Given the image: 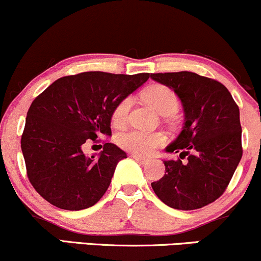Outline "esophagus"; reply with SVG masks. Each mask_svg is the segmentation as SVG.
<instances>
[{
	"label": "esophagus",
	"mask_w": 261,
	"mask_h": 261,
	"mask_svg": "<svg viewBox=\"0 0 261 261\" xmlns=\"http://www.w3.org/2000/svg\"><path fill=\"white\" fill-rule=\"evenodd\" d=\"M132 158H133L136 161L140 162V164H148V162H149L148 159L142 158V156H138V155H134V154H132Z\"/></svg>",
	"instance_id": "1"
}]
</instances>
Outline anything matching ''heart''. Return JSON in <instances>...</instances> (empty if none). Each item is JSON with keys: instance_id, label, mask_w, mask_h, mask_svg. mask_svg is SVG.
<instances>
[{"instance_id": "heart-1", "label": "heart", "mask_w": 261, "mask_h": 261, "mask_svg": "<svg viewBox=\"0 0 261 261\" xmlns=\"http://www.w3.org/2000/svg\"><path fill=\"white\" fill-rule=\"evenodd\" d=\"M143 99L161 115H172L178 110L179 100L170 87L152 84L143 91ZM132 101L129 97L122 99L113 109L111 122L115 127H122L127 122ZM116 142L122 149L138 156H149L166 142V136L161 132H146L132 129L119 133Z\"/></svg>"}]
</instances>
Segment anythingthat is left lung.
<instances>
[{
  "instance_id": "1",
  "label": "left lung",
  "mask_w": 261,
  "mask_h": 261,
  "mask_svg": "<svg viewBox=\"0 0 261 261\" xmlns=\"http://www.w3.org/2000/svg\"><path fill=\"white\" fill-rule=\"evenodd\" d=\"M152 79L178 95L185 127L167 152L187 160L164 161L161 179L151 183L161 201L177 210H195L219 199L240 164V109L222 83L193 72L151 73Z\"/></svg>"
}]
</instances>
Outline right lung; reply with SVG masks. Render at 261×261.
Returning a JSON list of instances; mask_svg holds the SVG:
<instances>
[{"instance_id": "right-lung-1", "label": "right lung", "mask_w": 261, "mask_h": 261, "mask_svg": "<svg viewBox=\"0 0 261 261\" xmlns=\"http://www.w3.org/2000/svg\"><path fill=\"white\" fill-rule=\"evenodd\" d=\"M149 76L83 72L57 79L34 99L20 146L28 178L45 200L76 211L102 198L118 161L127 154L103 143L97 158H88L82 146L89 140L99 142V136H111L115 106Z\"/></svg>"}]
</instances>
